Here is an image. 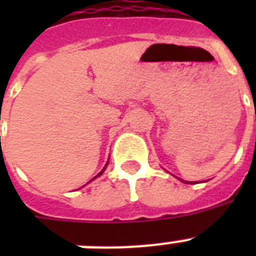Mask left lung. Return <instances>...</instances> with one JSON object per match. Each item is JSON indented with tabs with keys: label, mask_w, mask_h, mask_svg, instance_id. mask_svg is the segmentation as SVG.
<instances>
[{
	"label": "left lung",
	"mask_w": 256,
	"mask_h": 256,
	"mask_svg": "<svg viewBox=\"0 0 256 256\" xmlns=\"http://www.w3.org/2000/svg\"><path fill=\"white\" fill-rule=\"evenodd\" d=\"M184 183H188V182H184ZM191 183V182H190Z\"/></svg>",
	"instance_id": "8db88e82"
}]
</instances>
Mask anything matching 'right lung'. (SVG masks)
<instances>
[{"instance_id": "1", "label": "right lung", "mask_w": 256, "mask_h": 256, "mask_svg": "<svg viewBox=\"0 0 256 256\" xmlns=\"http://www.w3.org/2000/svg\"><path fill=\"white\" fill-rule=\"evenodd\" d=\"M106 166H108V164H106ZM106 166H104V168H102V171H100V174L96 175V176H100V174H102V172H104V170H106ZM96 176H94V178H92V179H96Z\"/></svg>"}]
</instances>
